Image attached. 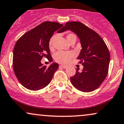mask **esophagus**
Here are the masks:
<instances>
[{"mask_svg": "<svg viewBox=\"0 0 124 124\" xmlns=\"http://www.w3.org/2000/svg\"><path fill=\"white\" fill-rule=\"evenodd\" d=\"M60 68H66L67 67V65H60L59 66Z\"/></svg>", "mask_w": 124, "mask_h": 124, "instance_id": "esophagus-1", "label": "esophagus"}]
</instances>
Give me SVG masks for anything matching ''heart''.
I'll return each instance as SVG.
<instances>
[{
	"mask_svg": "<svg viewBox=\"0 0 124 124\" xmlns=\"http://www.w3.org/2000/svg\"><path fill=\"white\" fill-rule=\"evenodd\" d=\"M56 35H53L50 39L49 42V47L50 50H53L54 49V42L56 38ZM66 38L68 42H70L71 40L75 38L76 36L74 33H68L67 35ZM74 57V53L72 52H64V51H59L56 52L54 55V59L55 61L59 63L66 64Z\"/></svg>",
	"mask_w": 124,
	"mask_h": 124,
	"instance_id": "heart-1",
	"label": "heart"
}]
</instances>
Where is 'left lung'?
I'll return each instance as SVG.
<instances>
[{
  "mask_svg": "<svg viewBox=\"0 0 124 124\" xmlns=\"http://www.w3.org/2000/svg\"><path fill=\"white\" fill-rule=\"evenodd\" d=\"M69 30L79 38L82 49L77 59L84 66L82 71L77 68L76 73L70 78L71 82L79 91H93L100 86L108 74L110 60L108 47L98 33L82 23L68 22L62 31Z\"/></svg>",
  "mask_w": 124,
  "mask_h": 124,
  "instance_id": "left-lung-1",
  "label": "left lung"
}]
</instances>
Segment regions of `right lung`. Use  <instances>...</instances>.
Masks as SVG:
<instances>
[{
  "label": "right lung",
  "instance_id": "obj_1",
  "mask_svg": "<svg viewBox=\"0 0 124 124\" xmlns=\"http://www.w3.org/2000/svg\"><path fill=\"white\" fill-rule=\"evenodd\" d=\"M62 26L56 22H44L24 33L16 42L13 50V70L19 82L25 88L38 91L52 81L59 64L53 62L47 67L41 63V60L46 57L50 62L53 61L49 42L54 31ZM62 28L58 32H64Z\"/></svg>",
  "mask_w": 124,
  "mask_h": 124
}]
</instances>
